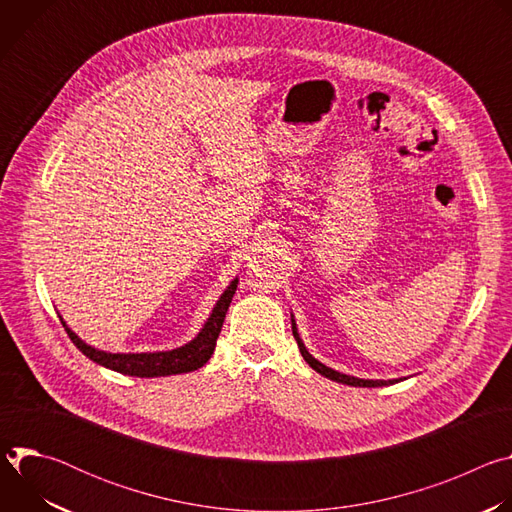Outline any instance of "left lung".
<instances>
[{
    "label": "left lung",
    "instance_id": "obj_1",
    "mask_svg": "<svg viewBox=\"0 0 512 512\" xmlns=\"http://www.w3.org/2000/svg\"><path fill=\"white\" fill-rule=\"evenodd\" d=\"M291 332H294V338H296V342H298V348H300L304 360L310 364V367H312L316 373H320L322 377H326V379H330V381H336V383H342V385H350V387H389V385H395V383H399V381H405V379H389V381H383V379H358V377H350V375L338 373V371L326 367V364H322L318 358H314V356L308 352L306 344H304L302 338H300V332H298V326H296L294 316H291Z\"/></svg>",
    "mask_w": 512,
    "mask_h": 512
}]
</instances>
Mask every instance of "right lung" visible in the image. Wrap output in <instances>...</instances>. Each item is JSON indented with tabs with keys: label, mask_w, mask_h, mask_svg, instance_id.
<instances>
[{
	"label": "right lung",
	"mask_w": 512,
	"mask_h": 512,
	"mask_svg": "<svg viewBox=\"0 0 512 512\" xmlns=\"http://www.w3.org/2000/svg\"><path fill=\"white\" fill-rule=\"evenodd\" d=\"M239 279L235 277L229 287L223 291V296L218 298L216 306L212 308V314L200 328V332L186 342L184 346H178L174 350H160V352H105L99 350L87 342H83L75 332H72L66 322L60 318L66 334L70 340L75 342V346L93 362L101 364L105 369L117 371L121 375L129 377H141V379H152V377H170V375H180V373H190L198 371L200 367L208 362V358L214 352L216 338L221 334L227 310L231 306V300L237 291Z\"/></svg>",
	"instance_id": "1"
}]
</instances>
